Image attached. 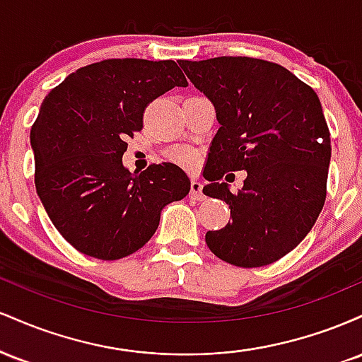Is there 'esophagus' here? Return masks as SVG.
Returning a JSON list of instances; mask_svg holds the SVG:
<instances>
[{"instance_id":"esophagus-1","label":"esophagus","mask_w":362,"mask_h":362,"mask_svg":"<svg viewBox=\"0 0 362 362\" xmlns=\"http://www.w3.org/2000/svg\"><path fill=\"white\" fill-rule=\"evenodd\" d=\"M190 197L197 199V201H202L204 199V194H202V184L201 180L194 178L192 184H190Z\"/></svg>"}]
</instances>
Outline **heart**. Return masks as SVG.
Instances as JSON below:
<instances>
[{
  "instance_id": "obj_1",
  "label": "heart",
  "mask_w": 362,
  "mask_h": 362,
  "mask_svg": "<svg viewBox=\"0 0 362 362\" xmlns=\"http://www.w3.org/2000/svg\"><path fill=\"white\" fill-rule=\"evenodd\" d=\"M170 158L177 163L184 165V167H194L195 161H197V155H195L194 149L187 148V146H180L175 148L172 153H170Z\"/></svg>"
}]
</instances>
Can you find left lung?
Segmentation results:
<instances>
[{
    "mask_svg": "<svg viewBox=\"0 0 362 362\" xmlns=\"http://www.w3.org/2000/svg\"><path fill=\"white\" fill-rule=\"evenodd\" d=\"M178 64L219 122L202 192L230 206L231 223L207 231V247L238 267L272 264L301 243L325 204L332 146L322 103L269 61L223 56ZM236 169L247 178L231 193L221 178Z\"/></svg>",
    "mask_w": 362,
    "mask_h": 362,
    "instance_id": "1",
    "label": "left lung"
}]
</instances>
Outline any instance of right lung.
Segmentation results:
<instances>
[{
    "label": "right lung",
    "instance_id": "1",
    "mask_svg": "<svg viewBox=\"0 0 362 362\" xmlns=\"http://www.w3.org/2000/svg\"><path fill=\"white\" fill-rule=\"evenodd\" d=\"M175 61L126 57L85 66L51 90L30 131L35 189L54 226L78 252L117 260L155 235L165 206L190 180L173 163L131 173L126 139L143 129L149 102L187 86Z\"/></svg>",
    "mask_w": 362,
    "mask_h": 362
}]
</instances>
